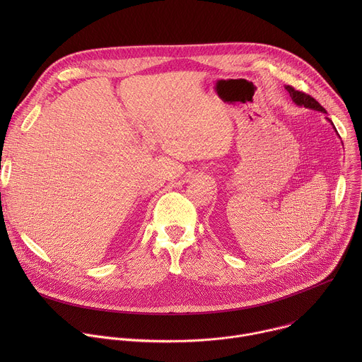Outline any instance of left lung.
Instances as JSON below:
<instances>
[{"label":"left lung","mask_w":362,"mask_h":362,"mask_svg":"<svg viewBox=\"0 0 362 362\" xmlns=\"http://www.w3.org/2000/svg\"><path fill=\"white\" fill-rule=\"evenodd\" d=\"M285 88L289 91V95H291V98H292V101L295 103V105L303 106V107H306V109H313V110H318V112L327 113L325 109L320 105V103H318L314 97H311V95L303 93V91H298V90H295V88L291 87V86H286ZM328 120H329V119H328ZM329 122H331V120H329ZM332 124H334V123H332ZM334 129H335V127H334ZM335 132H337V130H335Z\"/></svg>","instance_id":"left-lung-1"}]
</instances>
